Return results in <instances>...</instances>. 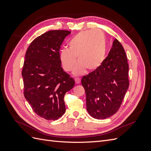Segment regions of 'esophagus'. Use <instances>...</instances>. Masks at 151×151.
<instances>
[{
  "label": "esophagus",
  "instance_id": "obj_1",
  "mask_svg": "<svg viewBox=\"0 0 151 151\" xmlns=\"http://www.w3.org/2000/svg\"><path fill=\"white\" fill-rule=\"evenodd\" d=\"M75 82H76V83L77 84H80V83H81V79L80 78H76L75 79Z\"/></svg>",
  "mask_w": 151,
  "mask_h": 151
}]
</instances>
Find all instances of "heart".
<instances>
[{
    "label": "heart",
    "mask_w": 151,
    "mask_h": 151,
    "mask_svg": "<svg viewBox=\"0 0 151 151\" xmlns=\"http://www.w3.org/2000/svg\"><path fill=\"white\" fill-rule=\"evenodd\" d=\"M106 42L104 35L101 31H82L74 36L68 42V49L62 50L60 59L66 72L72 71L77 60L79 63L74 74L83 75L87 68L95 70L101 66L106 58Z\"/></svg>",
    "instance_id": "1"
}]
</instances>
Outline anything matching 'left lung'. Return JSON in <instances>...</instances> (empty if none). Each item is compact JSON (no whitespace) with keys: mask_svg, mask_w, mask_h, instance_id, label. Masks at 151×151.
Segmentation results:
<instances>
[{"mask_svg":"<svg viewBox=\"0 0 151 151\" xmlns=\"http://www.w3.org/2000/svg\"><path fill=\"white\" fill-rule=\"evenodd\" d=\"M129 68L125 50L115 39L103 64L81 80L91 116L105 119L118 111L129 86Z\"/></svg>","mask_w":151,"mask_h":151,"instance_id":"8db88e82","label":"left lung"}]
</instances>
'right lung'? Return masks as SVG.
Segmentation results:
<instances>
[{
    "label": "right lung",
    "mask_w": 151,
    "mask_h": 151,
    "mask_svg": "<svg viewBox=\"0 0 151 151\" xmlns=\"http://www.w3.org/2000/svg\"><path fill=\"white\" fill-rule=\"evenodd\" d=\"M70 33L46 32L36 38L26 52L22 69L24 97L36 115L48 120H57L65 113L64 96L75 85L61 67L59 52Z\"/></svg>",
    "instance_id": "obj_1"
}]
</instances>
